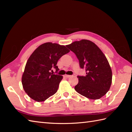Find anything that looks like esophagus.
Segmentation results:
<instances>
[{"mask_svg": "<svg viewBox=\"0 0 132 132\" xmlns=\"http://www.w3.org/2000/svg\"><path fill=\"white\" fill-rule=\"evenodd\" d=\"M71 77V75H65V77H66V78H70V77Z\"/></svg>", "mask_w": 132, "mask_h": 132, "instance_id": "esophagus-1", "label": "esophagus"}]
</instances>
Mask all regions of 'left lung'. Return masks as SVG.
<instances>
[{
  "label": "left lung",
  "mask_w": 132,
  "mask_h": 132,
  "mask_svg": "<svg viewBox=\"0 0 132 132\" xmlns=\"http://www.w3.org/2000/svg\"><path fill=\"white\" fill-rule=\"evenodd\" d=\"M66 46L77 55L80 68L86 71L85 77H78L79 82L75 86V91L92 100L104 96L111 87L112 72L102 50L88 40L74 41Z\"/></svg>",
  "instance_id": "1"
}]
</instances>
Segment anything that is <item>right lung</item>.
<instances>
[{"mask_svg": "<svg viewBox=\"0 0 132 132\" xmlns=\"http://www.w3.org/2000/svg\"><path fill=\"white\" fill-rule=\"evenodd\" d=\"M69 52L64 45L46 43L32 53L21 78L24 91L31 99L38 102H44L57 92L63 77L53 74L52 69L58 71V61Z\"/></svg>", "mask_w": 132, "mask_h": 132, "instance_id": "add662e5", "label": "right lung"}]
</instances>
